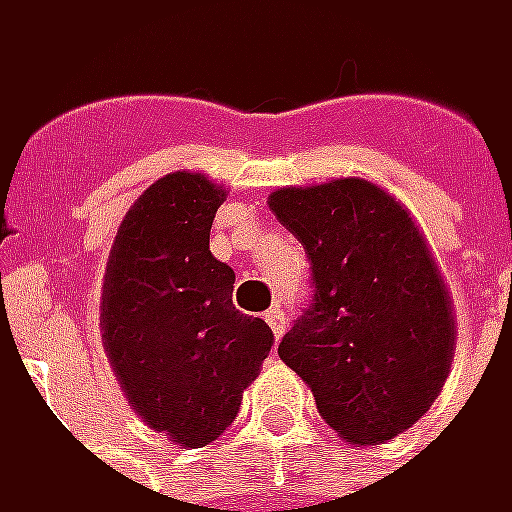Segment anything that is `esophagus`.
I'll list each match as a JSON object with an SVG mask.
<instances>
[{
    "instance_id": "esophagus-1",
    "label": "esophagus",
    "mask_w": 512,
    "mask_h": 512,
    "mask_svg": "<svg viewBox=\"0 0 512 512\" xmlns=\"http://www.w3.org/2000/svg\"><path fill=\"white\" fill-rule=\"evenodd\" d=\"M264 321L270 324V329H273V335H276V338H281V335L287 332V312L281 310V307H273V310H267Z\"/></svg>"
}]
</instances>
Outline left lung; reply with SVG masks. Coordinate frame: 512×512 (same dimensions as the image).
<instances>
[{"label": "left lung", "instance_id": "8db88e82", "mask_svg": "<svg viewBox=\"0 0 512 512\" xmlns=\"http://www.w3.org/2000/svg\"><path fill=\"white\" fill-rule=\"evenodd\" d=\"M267 205L310 256L312 304L279 358L346 442L394 440L431 408L454 360L451 296L423 233L360 177L287 185Z\"/></svg>", "mask_w": 512, "mask_h": 512}]
</instances>
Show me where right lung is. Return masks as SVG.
<instances>
[{
	"mask_svg": "<svg viewBox=\"0 0 512 512\" xmlns=\"http://www.w3.org/2000/svg\"><path fill=\"white\" fill-rule=\"evenodd\" d=\"M225 188L197 171L152 183L120 222L101 293V338L143 423L183 448L214 442L273 346L233 307V270L211 253Z\"/></svg>",
	"mask_w": 512,
	"mask_h": 512,
	"instance_id": "obj_1",
	"label": "right lung"
}]
</instances>
